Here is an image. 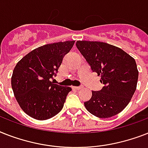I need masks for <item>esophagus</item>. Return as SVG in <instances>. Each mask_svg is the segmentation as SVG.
<instances>
[{"label":"esophagus","mask_w":148,"mask_h":148,"mask_svg":"<svg viewBox=\"0 0 148 148\" xmlns=\"http://www.w3.org/2000/svg\"><path fill=\"white\" fill-rule=\"evenodd\" d=\"M73 88L74 89V90H80V89L83 88L82 86H73Z\"/></svg>","instance_id":"1"}]
</instances>
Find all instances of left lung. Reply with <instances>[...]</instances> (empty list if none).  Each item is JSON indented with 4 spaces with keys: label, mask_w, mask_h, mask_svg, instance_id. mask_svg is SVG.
Masks as SVG:
<instances>
[{
    "label": "left lung",
    "mask_w": 148,
    "mask_h": 148,
    "mask_svg": "<svg viewBox=\"0 0 148 148\" xmlns=\"http://www.w3.org/2000/svg\"><path fill=\"white\" fill-rule=\"evenodd\" d=\"M76 45L104 84L100 90L92 91L91 99L84 103L86 109L102 119L121 112L136 90L138 71L135 60L120 48L106 42L77 41Z\"/></svg>",
    "instance_id": "1"
}]
</instances>
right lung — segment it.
I'll use <instances>...</instances> for the list:
<instances>
[{"instance_id":"obj_1","label":"right lung","mask_w":148,"mask_h":148,"mask_svg":"<svg viewBox=\"0 0 148 148\" xmlns=\"http://www.w3.org/2000/svg\"><path fill=\"white\" fill-rule=\"evenodd\" d=\"M75 41L47 44L32 50L16 64L13 71L11 86L20 108L28 116L46 120L61 112L69 86L54 84L66 54Z\"/></svg>"}]
</instances>
